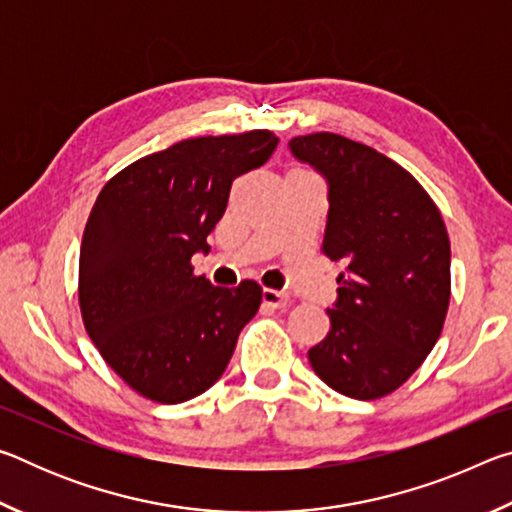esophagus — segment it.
Segmentation results:
<instances>
[{"label":"esophagus","mask_w":512,"mask_h":512,"mask_svg":"<svg viewBox=\"0 0 512 512\" xmlns=\"http://www.w3.org/2000/svg\"><path fill=\"white\" fill-rule=\"evenodd\" d=\"M262 300H264L266 307H273V309H282V307L289 305V296H287V293L273 291V289H264V291H262Z\"/></svg>","instance_id":"obj_1"}]
</instances>
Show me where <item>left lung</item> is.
<instances>
[{"mask_svg":"<svg viewBox=\"0 0 512 512\" xmlns=\"http://www.w3.org/2000/svg\"><path fill=\"white\" fill-rule=\"evenodd\" d=\"M291 153L327 180L323 255L341 266L329 332L309 350L336 393L377 400L422 366L449 307V237L424 187L400 164L334 133L293 137Z\"/></svg>","mask_w":512,"mask_h":512,"instance_id":"8db88e82","label":"left lung"}]
</instances>
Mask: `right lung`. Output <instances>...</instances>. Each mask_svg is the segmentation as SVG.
I'll return each mask as SVG.
<instances>
[{
  "mask_svg": "<svg viewBox=\"0 0 512 512\" xmlns=\"http://www.w3.org/2000/svg\"><path fill=\"white\" fill-rule=\"evenodd\" d=\"M277 142L271 131L183 140L128 164L97 196L79 259L83 325L146 400L205 393L262 305L257 282L214 287L192 257L210 250L232 180L262 167Z\"/></svg>",
  "mask_w": 512,
  "mask_h": 512,
  "instance_id": "right-lung-1",
  "label": "right lung"
}]
</instances>
